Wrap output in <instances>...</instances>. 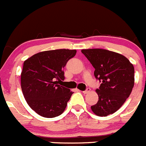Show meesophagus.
<instances>
[{
  "mask_svg": "<svg viewBox=\"0 0 146 146\" xmlns=\"http://www.w3.org/2000/svg\"><path fill=\"white\" fill-rule=\"evenodd\" d=\"M90 91H91V89L90 88H88L87 89H86V91H82V93H83V94H88L89 92H90Z\"/></svg>",
  "mask_w": 146,
  "mask_h": 146,
  "instance_id": "obj_1",
  "label": "esophagus"
}]
</instances>
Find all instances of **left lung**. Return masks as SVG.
<instances>
[{
	"mask_svg": "<svg viewBox=\"0 0 146 146\" xmlns=\"http://www.w3.org/2000/svg\"><path fill=\"white\" fill-rule=\"evenodd\" d=\"M82 52L94 67V76L102 82L96 92L98 102L91 107L98 116L116 112L129 96L135 84L133 64L121 54L104 50L88 49Z\"/></svg>",
	"mask_w": 146,
	"mask_h": 146,
	"instance_id": "obj_1",
	"label": "left lung"
}]
</instances>
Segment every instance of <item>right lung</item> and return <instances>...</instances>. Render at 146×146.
I'll return each mask as SVG.
<instances>
[{"instance_id":"right-lung-1","label":"right lung","mask_w":146,"mask_h":146,"mask_svg":"<svg viewBox=\"0 0 146 146\" xmlns=\"http://www.w3.org/2000/svg\"><path fill=\"white\" fill-rule=\"evenodd\" d=\"M76 52L68 49L47 50L24 61L22 91L30 108L41 116L54 118L65 110L73 92L58 82L65 79L64 66Z\"/></svg>"}]
</instances>
